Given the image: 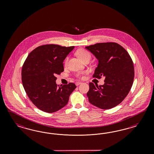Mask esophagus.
<instances>
[{
  "label": "esophagus",
  "instance_id": "34e87169",
  "mask_svg": "<svg viewBox=\"0 0 154 154\" xmlns=\"http://www.w3.org/2000/svg\"><path fill=\"white\" fill-rule=\"evenodd\" d=\"M75 85H76V86H79V85H80V84H81V82H79V81H78V82H75Z\"/></svg>",
  "mask_w": 154,
  "mask_h": 154
}]
</instances>
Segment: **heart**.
I'll use <instances>...</instances> for the list:
<instances>
[{
    "label": "heart",
    "instance_id": "obj_1",
    "mask_svg": "<svg viewBox=\"0 0 154 154\" xmlns=\"http://www.w3.org/2000/svg\"><path fill=\"white\" fill-rule=\"evenodd\" d=\"M76 55L78 56V57H79V59H81L83 61L85 60L86 59H90V57H91L90 52L86 50L85 49H84V48L79 49L76 51ZM68 60V58L66 57L65 59V61H64V64H65V65H66V64H67ZM86 73L87 72H85V71L79 72H78L75 75V76L77 77H78V78H82L83 77V75H85Z\"/></svg>",
    "mask_w": 154,
    "mask_h": 154
}]
</instances>
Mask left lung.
Here are the masks:
<instances>
[{"label":"left lung","instance_id":"1","mask_svg":"<svg viewBox=\"0 0 154 154\" xmlns=\"http://www.w3.org/2000/svg\"><path fill=\"white\" fill-rule=\"evenodd\" d=\"M85 48L99 62L93 77H105L103 85L89 83V102L103 109L116 107L125 98L133 83L134 69L131 56L115 42L98 43Z\"/></svg>","mask_w":154,"mask_h":154}]
</instances>
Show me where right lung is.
<instances>
[{
  "instance_id": "add662e5",
  "label": "right lung",
  "mask_w": 154,
  "mask_h": 154,
  "mask_svg": "<svg viewBox=\"0 0 154 154\" xmlns=\"http://www.w3.org/2000/svg\"><path fill=\"white\" fill-rule=\"evenodd\" d=\"M74 46L45 45L31 52L25 61L21 71L23 88L32 102L43 112L52 113L64 107L75 84L57 85L56 75L64 71L63 61Z\"/></svg>"
}]
</instances>
